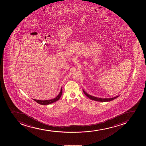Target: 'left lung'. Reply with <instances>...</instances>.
Instances as JSON below:
<instances>
[{
  "mask_svg": "<svg viewBox=\"0 0 146 146\" xmlns=\"http://www.w3.org/2000/svg\"><path fill=\"white\" fill-rule=\"evenodd\" d=\"M83 91L84 93L85 94V95L88 97L91 100H94L98 102H108L111 101V100H114L115 98H116L117 97H118L119 96H116V97H113V98H98V97H96L93 96H91L88 94L86 93V92H85V91L83 90Z\"/></svg>",
  "mask_w": 146,
  "mask_h": 146,
  "instance_id": "left-lung-1",
  "label": "left lung"
}]
</instances>
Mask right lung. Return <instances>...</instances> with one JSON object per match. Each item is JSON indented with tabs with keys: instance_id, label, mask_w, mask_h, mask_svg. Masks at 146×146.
<instances>
[{
	"instance_id": "right-lung-1",
	"label": "right lung",
	"mask_w": 146,
	"mask_h": 146,
	"mask_svg": "<svg viewBox=\"0 0 146 146\" xmlns=\"http://www.w3.org/2000/svg\"><path fill=\"white\" fill-rule=\"evenodd\" d=\"M62 94V88H61V90H60V94L55 98L52 99L51 100H44V101L43 100H36V99H33V100L37 103H38L39 104H42V105H48V104L54 103V102H55L57 101L58 100H59V99L61 97Z\"/></svg>"
}]
</instances>
